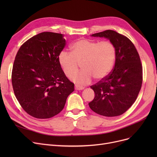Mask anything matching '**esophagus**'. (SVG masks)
<instances>
[{
	"mask_svg": "<svg viewBox=\"0 0 157 157\" xmlns=\"http://www.w3.org/2000/svg\"><path fill=\"white\" fill-rule=\"evenodd\" d=\"M75 89L77 90H83V89H84V87L79 86V85H75Z\"/></svg>",
	"mask_w": 157,
	"mask_h": 157,
	"instance_id": "1",
	"label": "esophagus"
}]
</instances>
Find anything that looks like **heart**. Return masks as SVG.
Wrapping results in <instances>:
<instances>
[{"instance_id":"1","label":"heart","mask_w":157,"mask_h":157,"mask_svg":"<svg viewBox=\"0 0 157 157\" xmlns=\"http://www.w3.org/2000/svg\"><path fill=\"white\" fill-rule=\"evenodd\" d=\"M72 52L65 50L59 54V60L68 78L72 77L81 63V71L74 76V81L80 85H88L92 78L98 80L108 75L115 59V48L108 40L101 42L81 39L71 46Z\"/></svg>"}]
</instances>
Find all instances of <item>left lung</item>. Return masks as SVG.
<instances>
[{
	"mask_svg": "<svg viewBox=\"0 0 157 157\" xmlns=\"http://www.w3.org/2000/svg\"><path fill=\"white\" fill-rule=\"evenodd\" d=\"M105 37L113 44L116 60L112 71L90 86L95 92L90 109L104 117H117L126 112L138 96L143 83V67L137 49L126 36L111 30L92 35Z\"/></svg>",
	"mask_w": 157,
	"mask_h": 157,
	"instance_id": "obj_1",
	"label": "left lung"
}]
</instances>
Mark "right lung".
<instances>
[{"instance_id": "right-lung-1", "label": "right lung", "mask_w": 157, "mask_h": 157, "mask_svg": "<svg viewBox=\"0 0 157 157\" xmlns=\"http://www.w3.org/2000/svg\"><path fill=\"white\" fill-rule=\"evenodd\" d=\"M65 45L63 34L44 32L25 42L16 55L11 74L14 93L33 117H53L74 91V84L65 75L59 60Z\"/></svg>"}]
</instances>
